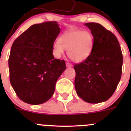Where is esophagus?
<instances>
[{
  "instance_id": "obj_1",
  "label": "esophagus",
  "mask_w": 131,
  "mask_h": 131,
  "mask_svg": "<svg viewBox=\"0 0 131 131\" xmlns=\"http://www.w3.org/2000/svg\"><path fill=\"white\" fill-rule=\"evenodd\" d=\"M66 65H67V67H72V66H73L70 63H69V62H67V63H66Z\"/></svg>"
}]
</instances>
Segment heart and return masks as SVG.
<instances>
[{
    "instance_id": "heart-1",
    "label": "heart",
    "mask_w": 131,
    "mask_h": 131,
    "mask_svg": "<svg viewBox=\"0 0 131 131\" xmlns=\"http://www.w3.org/2000/svg\"><path fill=\"white\" fill-rule=\"evenodd\" d=\"M93 46V37L88 31L72 30L64 33L52 46L53 52L59 58L68 50V56L72 61L82 62L89 55Z\"/></svg>"
}]
</instances>
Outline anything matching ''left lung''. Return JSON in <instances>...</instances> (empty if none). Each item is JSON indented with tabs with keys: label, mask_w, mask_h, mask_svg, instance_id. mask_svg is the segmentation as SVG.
<instances>
[{
	"label": "left lung",
	"mask_w": 131,
	"mask_h": 131,
	"mask_svg": "<svg viewBox=\"0 0 131 131\" xmlns=\"http://www.w3.org/2000/svg\"><path fill=\"white\" fill-rule=\"evenodd\" d=\"M94 37L91 54L82 63L75 64V88L85 102L99 103L113 95L122 75L123 56L115 35L101 25L85 24Z\"/></svg>",
	"instance_id": "obj_1"
}]
</instances>
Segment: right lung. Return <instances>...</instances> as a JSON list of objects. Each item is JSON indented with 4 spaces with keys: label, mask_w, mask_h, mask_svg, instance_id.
Wrapping results in <instances>:
<instances>
[{
    "label": "right lung",
    "mask_w": 131,
    "mask_h": 131,
    "mask_svg": "<svg viewBox=\"0 0 131 131\" xmlns=\"http://www.w3.org/2000/svg\"><path fill=\"white\" fill-rule=\"evenodd\" d=\"M59 32L56 21L35 24L12 45L8 61L10 82L25 103H43L54 92L56 81L66 69L65 61L55 59L52 54Z\"/></svg>",
    "instance_id": "add662e5"
}]
</instances>
